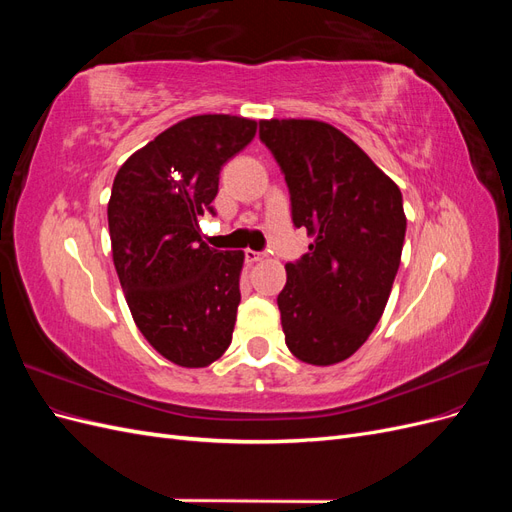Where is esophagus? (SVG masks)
<instances>
[{"mask_svg":"<svg viewBox=\"0 0 512 512\" xmlns=\"http://www.w3.org/2000/svg\"><path fill=\"white\" fill-rule=\"evenodd\" d=\"M245 260L252 265V262L262 260V254H260V252H254V250H245Z\"/></svg>","mask_w":512,"mask_h":512,"instance_id":"obj_1","label":"esophagus"}]
</instances>
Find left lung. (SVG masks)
<instances>
[{"label": "left lung", "mask_w": 512, "mask_h": 512, "mask_svg": "<svg viewBox=\"0 0 512 512\" xmlns=\"http://www.w3.org/2000/svg\"><path fill=\"white\" fill-rule=\"evenodd\" d=\"M280 166L292 224L314 243L286 265L277 297L290 352L333 365L359 350L384 312L406 237L404 198L367 153L329 123L260 121Z\"/></svg>", "instance_id": "obj_1"}]
</instances>
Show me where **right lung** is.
<instances>
[{"instance_id": "obj_1", "label": "right lung", "mask_w": 512, "mask_h": 512, "mask_svg": "<svg viewBox=\"0 0 512 512\" xmlns=\"http://www.w3.org/2000/svg\"><path fill=\"white\" fill-rule=\"evenodd\" d=\"M256 121L196 115L130 156L113 181V262L138 331L164 359L207 367L226 352L241 301L243 252L200 239L220 170L252 143Z\"/></svg>"}]
</instances>
